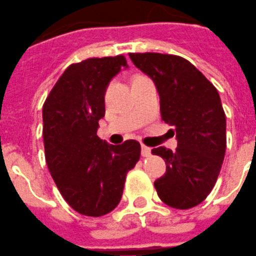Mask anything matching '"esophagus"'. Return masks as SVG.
<instances>
[{
  "label": "esophagus",
  "mask_w": 256,
  "mask_h": 256,
  "mask_svg": "<svg viewBox=\"0 0 256 256\" xmlns=\"http://www.w3.org/2000/svg\"><path fill=\"white\" fill-rule=\"evenodd\" d=\"M141 154H142L144 158H148L151 155V148L148 146L142 145L141 146Z\"/></svg>",
  "instance_id": "esophagus-1"
}]
</instances>
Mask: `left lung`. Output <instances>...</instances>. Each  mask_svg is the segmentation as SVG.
Returning a JSON list of instances; mask_svg holds the SVG:
<instances>
[{"instance_id":"8db88e82","label":"left lung","mask_w":256,"mask_h":256,"mask_svg":"<svg viewBox=\"0 0 256 256\" xmlns=\"http://www.w3.org/2000/svg\"><path fill=\"white\" fill-rule=\"evenodd\" d=\"M128 56L154 80L161 118L175 126L176 150L160 146L151 151L166 162V174L154 182L158 198L175 209L196 206L214 188L226 148V118L219 92L184 57L158 52Z\"/></svg>"}]
</instances>
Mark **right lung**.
<instances>
[{"mask_svg":"<svg viewBox=\"0 0 256 256\" xmlns=\"http://www.w3.org/2000/svg\"><path fill=\"white\" fill-rule=\"evenodd\" d=\"M122 68H128L124 54L72 64L42 108L47 168L62 198L86 216H102L118 206L126 175L140 160L138 141L114 146L98 136L105 90Z\"/></svg>","mask_w":256,"mask_h":256,"instance_id":"right-lung-1","label":"right lung"}]
</instances>
